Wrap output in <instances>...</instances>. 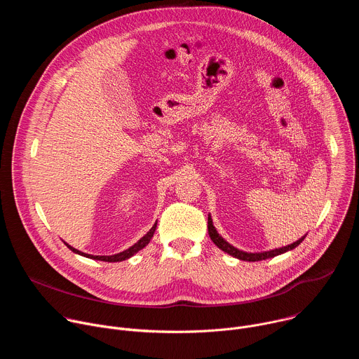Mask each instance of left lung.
I'll return each mask as SVG.
<instances>
[{"instance_id":"8db88e82","label":"left lung","mask_w":359,"mask_h":359,"mask_svg":"<svg viewBox=\"0 0 359 359\" xmlns=\"http://www.w3.org/2000/svg\"><path fill=\"white\" fill-rule=\"evenodd\" d=\"M208 229H209V236L212 238V241L220 248L223 250L224 252L230 254L231 257H236L238 260H243V262H262V260H267V259H273L276 257V255H280V254H284L292 248H295L297 245H299L302 243V240L305 238V236H302L301 238H298L297 241L285 245V247H278V248H274V250H269V251H259V252H247V251H243V250H238L237 247L231 245L229 241H226L220 234L219 231L216 230V227L213 226V219L212 216L209 215V219H208Z\"/></svg>"}]
</instances>
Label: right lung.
Segmentation results:
<instances>
[{"mask_svg":"<svg viewBox=\"0 0 359 359\" xmlns=\"http://www.w3.org/2000/svg\"><path fill=\"white\" fill-rule=\"evenodd\" d=\"M156 226H158V223H155L153 224V227L137 241V243H135L132 247H129V248H126V250H123V251H121V252H118V254H112V255H92V254H86V252H82V251H79V250H76V248H74L72 245H69L68 243H65L67 244V247L71 250V251H74L75 254H79V255H82V257H86V259H92V260H99V262H108V263H118V262H123V260H128V259H130V257H133V255L137 252V251H140L142 248H144L147 244H149V241L151 240V237H153V234H155V231H156Z\"/></svg>","mask_w":359,"mask_h":359,"instance_id":"1","label":"right lung"}]
</instances>
